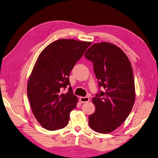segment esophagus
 I'll list each match as a JSON object with an SVG mask.
<instances>
[{"label": "esophagus", "mask_w": 158, "mask_h": 158, "mask_svg": "<svg viewBox=\"0 0 158 158\" xmlns=\"http://www.w3.org/2000/svg\"><path fill=\"white\" fill-rule=\"evenodd\" d=\"M80 101L81 103H86L89 101V98L88 97H80Z\"/></svg>", "instance_id": "1"}]
</instances>
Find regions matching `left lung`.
I'll list each match as a JSON object with an SVG mask.
<instances>
[{"label":"left lung","instance_id":"obj_1","mask_svg":"<svg viewBox=\"0 0 158 158\" xmlns=\"http://www.w3.org/2000/svg\"><path fill=\"white\" fill-rule=\"evenodd\" d=\"M84 56L92 62L99 85L92 98L95 111L89 116V125L95 132L109 133L126 120L135 103L132 66L125 52L107 42L94 44Z\"/></svg>","mask_w":158,"mask_h":158}]
</instances>
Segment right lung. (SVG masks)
I'll return each instance as SVG.
<instances>
[{"mask_svg": "<svg viewBox=\"0 0 158 158\" xmlns=\"http://www.w3.org/2000/svg\"><path fill=\"white\" fill-rule=\"evenodd\" d=\"M91 44L59 40L47 45L38 56L27 94L33 115L47 130H59L68 125L70 113L78 102L70 86V73ZM68 87V92L63 93Z\"/></svg>", "mask_w": 158, "mask_h": 158, "instance_id": "obj_1", "label": "right lung"}]
</instances>
